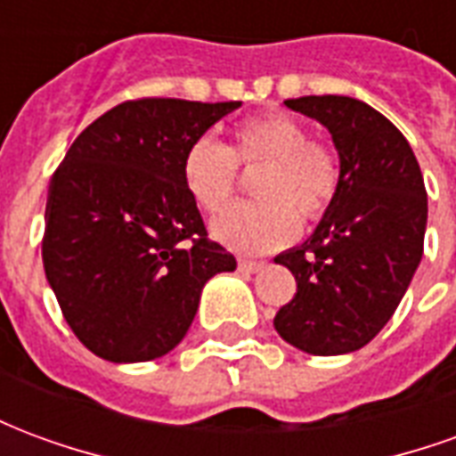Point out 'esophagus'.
Instances as JSON below:
<instances>
[{
  "label": "esophagus",
  "instance_id": "esophagus-1",
  "mask_svg": "<svg viewBox=\"0 0 456 456\" xmlns=\"http://www.w3.org/2000/svg\"><path fill=\"white\" fill-rule=\"evenodd\" d=\"M266 266L264 261H254V258H239V268L247 271V273H258L261 268Z\"/></svg>",
  "mask_w": 456,
  "mask_h": 456
}]
</instances>
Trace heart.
Instances as JSON below:
<instances>
[{"label":"heart","mask_w":456,"mask_h":456,"mask_svg":"<svg viewBox=\"0 0 456 456\" xmlns=\"http://www.w3.org/2000/svg\"><path fill=\"white\" fill-rule=\"evenodd\" d=\"M256 168L258 202L234 205L212 224V234L234 251L264 254L290 244L300 218L317 222L335 205L342 163L325 141L313 139L307 124L288 112L247 117L232 129L229 146L200 136L183 153L180 175L192 202L208 215L227 208L239 168Z\"/></svg>","instance_id":"1"}]
</instances>
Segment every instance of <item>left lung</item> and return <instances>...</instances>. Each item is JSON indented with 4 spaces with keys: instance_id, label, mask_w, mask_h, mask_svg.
Instances as JSON below:
<instances>
[{
    "instance_id": "obj_1",
    "label": "left lung",
    "mask_w": 456,
    "mask_h": 456,
    "mask_svg": "<svg viewBox=\"0 0 456 456\" xmlns=\"http://www.w3.org/2000/svg\"><path fill=\"white\" fill-rule=\"evenodd\" d=\"M286 107L330 129L342 185L315 234L276 256L297 290L273 327L315 356L356 352L391 320L420 264L428 224L420 166L401 131L366 102L310 94Z\"/></svg>"
}]
</instances>
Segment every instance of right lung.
Segmentation results:
<instances>
[{
    "label": "right lung",
    "instance_id": "add662e5",
    "mask_svg": "<svg viewBox=\"0 0 456 456\" xmlns=\"http://www.w3.org/2000/svg\"><path fill=\"white\" fill-rule=\"evenodd\" d=\"M241 102L141 97L73 141L45 202V278L97 356L151 362L185 337L209 278L234 271L183 185L190 143Z\"/></svg>",
    "mask_w": 456,
    "mask_h": 456
}]
</instances>
